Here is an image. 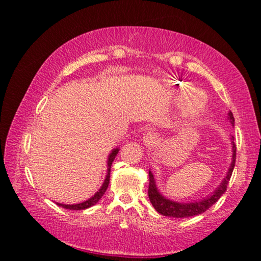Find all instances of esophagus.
Masks as SVG:
<instances>
[{"instance_id": "34e87169", "label": "esophagus", "mask_w": 261, "mask_h": 261, "mask_svg": "<svg viewBox=\"0 0 261 261\" xmlns=\"http://www.w3.org/2000/svg\"><path fill=\"white\" fill-rule=\"evenodd\" d=\"M143 141L145 145H147V146H149V145H153L156 141V135L153 134V132H147V134L144 135Z\"/></svg>"}]
</instances>
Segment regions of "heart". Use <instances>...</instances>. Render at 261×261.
<instances>
[{
  "label": "heart",
  "mask_w": 261,
  "mask_h": 261,
  "mask_svg": "<svg viewBox=\"0 0 261 261\" xmlns=\"http://www.w3.org/2000/svg\"><path fill=\"white\" fill-rule=\"evenodd\" d=\"M192 90L193 88L190 85H187V84H178V85H175V88H174L175 93L177 95L178 99H184L185 96H187L192 92ZM206 103H207V99L204 93H201V92H198V91L193 92V93H192L187 98V100H185L184 110L188 114H198L205 109Z\"/></svg>",
  "instance_id": "1"
}]
</instances>
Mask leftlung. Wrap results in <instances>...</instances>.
Returning <instances> with one entry per match:
<instances>
[{
	"label": "left lung",
	"mask_w": 261,
	"mask_h": 261,
	"mask_svg": "<svg viewBox=\"0 0 261 261\" xmlns=\"http://www.w3.org/2000/svg\"><path fill=\"white\" fill-rule=\"evenodd\" d=\"M228 120L233 125L235 124V118L231 112L228 113ZM232 144V161L231 165L229 167L227 176L223 178L222 182L219 185V188L215 191L207 196L206 198H202L200 200L193 201V202H177L170 199H167L166 197H163L162 194L159 192L156 188L155 179L154 176L151 173V170L148 171L149 175V185H148V197L151 200L154 208L159 213L165 215V216H173V218H188V216H194L204 213L211 206H213L216 201H218L222 194L226 192L229 179L231 177L233 167H235L236 161V145L233 144V140H231Z\"/></svg>",
	"instance_id": "obj_1"
}]
</instances>
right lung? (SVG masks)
<instances>
[{"label": "right lung", "instance_id": "obj_1", "mask_svg": "<svg viewBox=\"0 0 261 261\" xmlns=\"http://www.w3.org/2000/svg\"><path fill=\"white\" fill-rule=\"evenodd\" d=\"M118 151H120V148H114L112 153L109 154L108 156V161H107V165H108V169H107V175H106V178L103 180V184L102 187L99 189V191L96 192L93 197H91L90 199H87L86 201H83V202H79V204H73V205H65V204H60V202H57V205L63 207V208H67V210H72V211H81V210H86L88 207H92L93 205H95L96 202H98L101 197L103 196L106 190L108 188V184H109V179H110V167H112V163L115 160V156L117 155Z\"/></svg>", "mask_w": 261, "mask_h": 261}]
</instances>
